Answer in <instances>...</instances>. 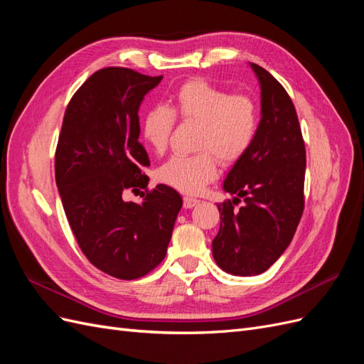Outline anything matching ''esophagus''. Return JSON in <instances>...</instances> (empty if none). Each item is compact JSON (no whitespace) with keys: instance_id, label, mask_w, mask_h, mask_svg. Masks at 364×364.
<instances>
[{"instance_id":"esophagus-1","label":"esophagus","mask_w":364,"mask_h":364,"mask_svg":"<svg viewBox=\"0 0 364 364\" xmlns=\"http://www.w3.org/2000/svg\"><path fill=\"white\" fill-rule=\"evenodd\" d=\"M200 200L199 199H194V197H183V208L185 209H191V208H194L197 203H199Z\"/></svg>"}]
</instances>
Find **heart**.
Masks as SVG:
<instances>
[{
    "label": "heart",
    "instance_id": "1",
    "mask_svg": "<svg viewBox=\"0 0 364 364\" xmlns=\"http://www.w3.org/2000/svg\"><path fill=\"white\" fill-rule=\"evenodd\" d=\"M176 115L199 123L190 156L176 155L161 165L159 179L185 194H199L218 174V159L234 164L246 155L258 134L259 111L253 98L230 94L205 79H191L173 95V107L153 106L142 119V136L161 155L168 147Z\"/></svg>",
    "mask_w": 364,
    "mask_h": 364
}]
</instances>
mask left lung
Wrapping results in <instances>:
<instances>
[{"label": "left lung", "instance_id": "8db88e82", "mask_svg": "<svg viewBox=\"0 0 364 364\" xmlns=\"http://www.w3.org/2000/svg\"><path fill=\"white\" fill-rule=\"evenodd\" d=\"M250 67L261 85L262 117L253 144L225 179V191L235 197L217 205L222 222L213 241L217 266L235 277L266 272L282 255L305 205L306 155L294 105L269 71Z\"/></svg>", "mask_w": 364, "mask_h": 364}]
</instances>
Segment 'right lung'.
I'll use <instances>...</instances> for the list:
<instances>
[{"mask_svg":"<svg viewBox=\"0 0 364 364\" xmlns=\"http://www.w3.org/2000/svg\"><path fill=\"white\" fill-rule=\"evenodd\" d=\"M162 80L123 67L98 70L67 106L54 173L68 223L83 255L117 279L156 269L167 253L182 197L167 185L149 190V155L138 109ZM144 189L141 204L124 191Z\"/></svg>","mask_w":364,"mask_h":364,"instance_id":"obj_1","label":"right lung"}]
</instances>
